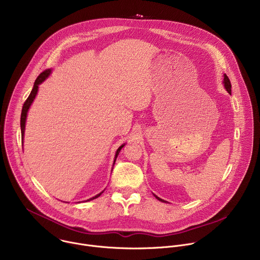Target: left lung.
I'll return each mask as SVG.
<instances>
[{
    "instance_id": "left-lung-1",
    "label": "left lung",
    "mask_w": 260,
    "mask_h": 260,
    "mask_svg": "<svg viewBox=\"0 0 260 260\" xmlns=\"http://www.w3.org/2000/svg\"><path fill=\"white\" fill-rule=\"evenodd\" d=\"M222 84H223V87L225 88V90L229 92V93H231V88H232V85H231V82H230V79H229V77L225 75V74H223V79H222ZM153 194V193H152ZM153 196L157 199V200H159V201H161V202H167L166 200H164V199H161V198H159L158 196H156L155 194H153Z\"/></svg>"
}]
</instances>
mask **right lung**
Masks as SVG:
<instances>
[{"label": "right lung", "mask_w": 260, "mask_h": 260, "mask_svg": "<svg viewBox=\"0 0 260 260\" xmlns=\"http://www.w3.org/2000/svg\"><path fill=\"white\" fill-rule=\"evenodd\" d=\"M51 73H52V69H49V70H46V71H44L38 78H37V80H36V82H35V84H34V88H32V90H31V92H30V94H29V96H28V99L26 100V102L24 103V105H23V108H22V112H21V118H20V127H21V136H22V141H23V138H24V131H25V124H26V119H27V114H28V111H29V109H30V107H31V105H32V103H34V101H35V99H36V96H37V94H38V91H39V87H40V85L51 75ZM126 145V143H124V144H122L118 149H117V151H116V154H115V157H114V162H113V167H114V165H115V161H116V159H117V157H118V155H119V153H120V151H121V149L124 147ZM112 171H113V169H112ZM104 191L105 190H103L101 193H99V194H96L95 196H93V197H91V198H89V199H87V200H84L83 202H87V201H90V200H93V199H95V198H98V197H100L103 193H104ZM80 202V201H79ZM78 202V203H79ZM82 202V201H81Z\"/></svg>", "instance_id": "1"}]
</instances>
